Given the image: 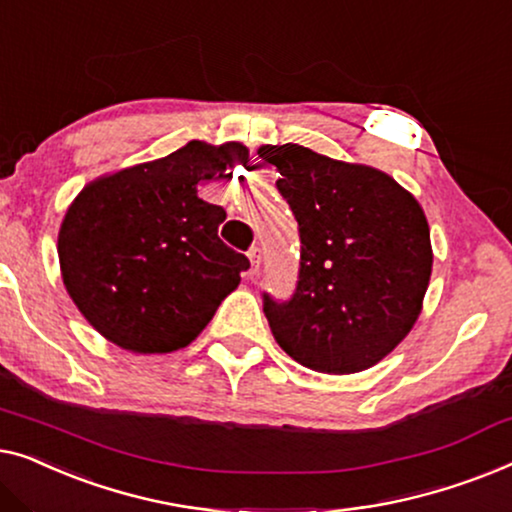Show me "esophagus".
Returning a JSON list of instances; mask_svg holds the SVG:
<instances>
[{"mask_svg":"<svg viewBox=\"0 0 512 512\" xmlns=\"http://www.w3.org/2000/svg\"><path fill=\"white\" fill-rule=\"evenodd\" d=\"M248 259H250V264H253V273H257L259 271V262H262V248H250L248 250Z\"/></svg>","mask_w":512,"mask_h":512,"instance_id":"esophagus-1","label":"esophagus"}]
</instances>
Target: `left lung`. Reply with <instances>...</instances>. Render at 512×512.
Returning <instances> with one entry per match:
<instances>
[{
  "instance_id": "8db88e82",
  "label": "left lung",
  "mask_w": 512,
  "mask_h": 512,
  "mask_svg": "<svg viewBox=\"0 0 512 512\" xmlns=\"http://www.w3.org/2000/svg\"><path fill=\"white\" fill-rule=\"evenodd\" d=\"M299 222L297 292L264 294L276 343L306 369L345 376L390 355L420 318L431 264L420 201L385 171L299 143L262 146Z\"/></svg>"
}]
</instances>
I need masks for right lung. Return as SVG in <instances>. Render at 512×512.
Returning <instances> with one entry per match:
<instances>
[{"label": "right lung", "mask_w": 512, "mask_h": 512, "mask_svg": "<svg viewBox=\"0 0 512 512\" xmlns=\"http://www.w3.org/2000/svg\"><path fill=\"white\" fill-rule=\"evenodd\" d=\"M246 167L239 141H190L160 160L99 176L57 234L64 287L83 318L122 350L164 355L197 338L250 262L220 241L225 208L197 185Z\"/></svg>", "instance_id": "1"}]
</instances>
